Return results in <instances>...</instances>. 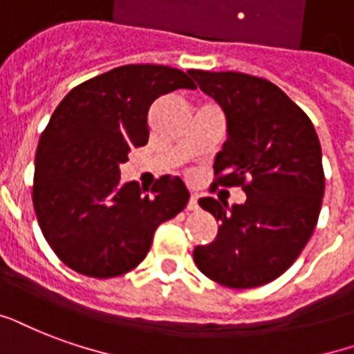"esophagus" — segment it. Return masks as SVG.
Masks as SVG:
<instances>
[{
    "label": "esophagus",
    "mask_w": 354,
    "mask_h": 354,
    "mask_svg": "<svg viewBox=\"0 0 354 354\" xmlns=\"http://www.w3.org/2000/svg\"><path fill=\"white\" fill-rule=\"evenodd\" d=\"M198 194H192L190 196V199H188V211H198Z\"/></svg>",
    "instance_id": "34e87169"
}]
</instances>
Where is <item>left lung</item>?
Returning <instances> with one entry per match:
<instances>
[{"label": "left lung", "instance_id": "left-lung-1", "mask_svg": "<svg viewBox=\"0 0 354 354\" xmlns=\"http://www.w3.org/2000/svg\"><path fill=\"white\" fill-rule=\"evenodd\" d=\"M188 74L227 121V140L214 160V187L246 192L243 205L199 199L220 225L212 243L194 248V261L222 286L259 288L293 265L317 224L325 194L317 132L268 80L243 73Z\"/></svg>", "mask_w": 354, "mask_h": 354}]
</instances>
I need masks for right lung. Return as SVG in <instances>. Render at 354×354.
Returning <instances> with one entry per match:
<instances>
[{"label": "right lung", "mask_w": 354, "mask_h": 354, "mask_svg": "<svg viewBox=\"0 0 354 354\" xmlns=\"http://www.w3.org/2000/svg\"><path fill=\"white\" fill-rule=\"evenodd\" d=\"M196 89L187 73L124 65L68 93L50 117L35 155L33 207L44 239L66 267L113 278L145 259L156 227L188 203L185 183L164 175L149 190L123 183L119 166L149 140L156 98Z\"/></svg>", "instance_id": "right-lung-1"}]
</instances>
